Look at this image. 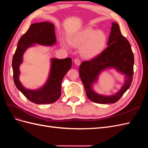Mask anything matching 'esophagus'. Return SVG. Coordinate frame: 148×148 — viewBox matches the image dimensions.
<instances>
[{
  "instance_id": "34e87169",
  "label": "esophagus",
  "mask_w": 148,
  "mask_h": 148,
  "mask_svg": "<svg viewBox=\"0 0 148 148\" xmlns=\"http://www.w3.org/2000/svg\"><path fill=\"white\" fill-rule=\"evenodd\" d=\"M74 63H75V64L76 65L79 66V65H80V64H81V62H80V60H78V59H76L74 60Z\"/></svg>"
}]
</instances>
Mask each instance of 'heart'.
<instances>
[{
  "mask_svg": "<svg viewBox=\"0 0 148 148\" xmlns=\"http://www.w3.org/2000/svg\"><path fill=\"white\" fill-rule=\"evenodd\" d=\"M66 41L70 46L79 49L81 56L84 59L91 60L101 55L107 46V36L104 31L92 27H84L66 35ZM61 46L69 47L64 40L60 39Z\"/></svg>",
  "mask_w": 148,
  "mask_h": 148,
  "instance_id": "obj_1",
  "label": "heart"
}]
</instances>
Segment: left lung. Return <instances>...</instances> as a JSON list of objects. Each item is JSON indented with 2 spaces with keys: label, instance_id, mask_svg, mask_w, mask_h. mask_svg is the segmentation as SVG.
I'll list each match as a JSON object with an SVG mask.
<instances>
[{
  "label": "left lung",
  "instance_id": "8db88e82",
  "mask_svg": "<svg viewBox=\"0 0 148 148\" xmlns=\"http://www.w3.org/2000/svg\"><path fill=\"white\" fill-rule=\"evenodd\" d=\"M107 47L101 55L89 61H84L79 68V77L84 86L86 96L98 104H113L117 102L130 86L133 76L134 56L130 44L121 34L117 23H112ZM114 68L124 76V84L120 90L112 95L97 93L93 84L98 81L103 71Z\"/></svg>",
  "mask_w": 148,
  "mask_h": 148
}]
</instances>
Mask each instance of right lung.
<instances>
[{
	"mask_svg": "<svg viewBox=\"0 0 148 148\" xmlns=\"http://www.w3.org/2000/svg\"><path fill=\"white\" fill-rule=\"evenodd\" d=\"M55 26L49 21L31 25L28 30L18 42L12 60L13 80L16 87L31 102L35 104H52L59 99L61 95V83L65 75L71 66L70 58L51 60V69L46 83L37 89L25 88L19 79L20 66L23 62V56L27 49L35 44L52 46L56 43Z\"/></svg>",
	"mask_w": 148,
	"mask_h": 148,
	"instance_id": "obj_1",
	"label": "right lung"
}]
</instances>
